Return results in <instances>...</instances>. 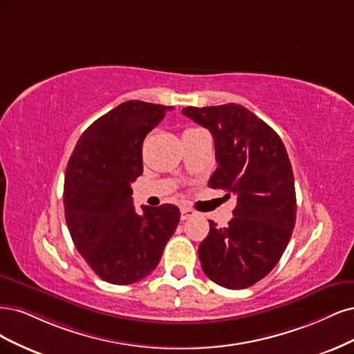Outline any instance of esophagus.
<instances>
[{
    "instance_id": "esophagus-1",
    "label": "esophagus",
    "mask_w": 354,
    "mask_h": 354,
    "mask_svg": "<svg viewBox=\"0 0 354 354\" xmlns=\"http://www.w3.org/2000/svg\"><path fill=\"white\" fill-rule=\"evenodd\" d=\"M196 214H197V212L192 210V209H188V207H182V209H180V219H182V221L191 219V218H194V216H196Z\"/></svg>"
}]
</instances>
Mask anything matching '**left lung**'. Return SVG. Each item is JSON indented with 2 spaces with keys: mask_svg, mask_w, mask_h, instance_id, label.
I'll return each mask as SVG.
<instances>
[{
  "mask_svg": "<svg viewBox=\"0 0 354 354\" xmlns=\"http://www.w3.org/2000/svg\"><path fill=\"white\" fill-rule=\"evenodd\" d=\"M182 113L213 135L218 167L209 187L236 197L226 227L210 221L209 235L198 247L203 272L221 287L248 288L277 266L295 225L287 150L268 123L235 102L185 107Z\"/></svg>",
  "mask_w": 354,
  "mask_h": 354,
  "instance_id": "1",
  "label": "left lung"
}]
</instances>
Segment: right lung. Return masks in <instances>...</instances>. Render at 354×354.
Instances as JSON below:
<instances>
[{"mask_svg":"<svg viewBox=\"0 0 354 354\" xmlns=\"http://www.w3.org/2000/svg\"><path fill=\"white\" fill-rule=\"evenodd\" d=\"M172 107L131 100L97 119L79 138L64 178V216L73 244L110 283L138 282L156 269L176 231L174 204L142 207L131 184L142 175V142Z\"/></svg>","mask_w":354,"mask_h":354,"instance_id":"obj_1","label":"right lung"}]
</instances>
